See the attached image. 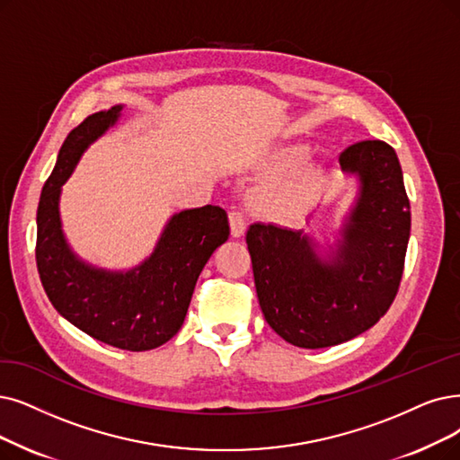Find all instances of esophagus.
I'll list each match as a JSON object with an SVG mask.
<instances>
[{
    "mask_svg": "<svg viewBox=\"0 0 460 460\" xmlns=\"http://www.w3.org/2000/svg\"><path fill=\"white\" fill-rule=\"evenodd\" d=\"M228 220H230L232 235H234V237H242V235L245 234V228H247V225H245V215H243L242 211L232 209V211L228 213Z\"/></svg>",
    "mask_w": 460,
    "mask_h": 460,
    "instance_id": "34e87169",
    "label": "esophagus"
}]
</instances>
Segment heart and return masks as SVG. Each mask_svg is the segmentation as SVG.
<instances>
[{"label": "heart", "instance_id": "1", "mask_svg": "<svg viewBox=\"0 0 460 460\" xmlns=\"http://www.w3.org/2000/svg\"><path fill=\"white\" fill-rule=\"evenodd\" d=\"M302 158V151H292L283 156L285 164H296ZM311 181V172H296L278 185L266 187L256 196V206L271 218H279L298 206Z\"/></svg>", "mask_w": 460, "mask_h": 460}]
</instances>
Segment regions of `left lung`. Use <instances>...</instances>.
<instances>
[{"label":"left lung","mask_w":460,"mask_h":460,"mask_svg":"<svg viewBox=\"0 0 460 460\" xmlns=\"http://www.w3.org/2000/svg\"><path fill=\"white\" fill-rule=\"evenodd\" d=\"M340 164L360 177V196L332 262L321 261L302 232L256 223L245 237L264 319L304 349L338 345L372 328L394 302L406 261L411 213L393 146L358 141Z\"/></svg>","instance_id":"left-lung-1"}]
</instances>
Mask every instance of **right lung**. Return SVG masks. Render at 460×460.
Wrapping results in <instances>:
<instances>
[{
    "instance_id": "obj_1",
    "label": "right lung",
    "mask_w": 460,
    "mask_h": 460,
    "mask_svg": "<svg viewBox=\"0 0 460 460\" xmlns=\"http://www.w3.org/2000/svg\"><path fill=\"white\" fill-rule=\"evenodd\" d=\"M120 109L86 117L66 137L40 198L35 262L50 304L71 324L107 345L149 351L179 332L199 273L230 226L223 208L204 206L173 215L149 261L132 271L111 273L75 259L60 228V187Z\"/></svg>"
}]
</instances>
